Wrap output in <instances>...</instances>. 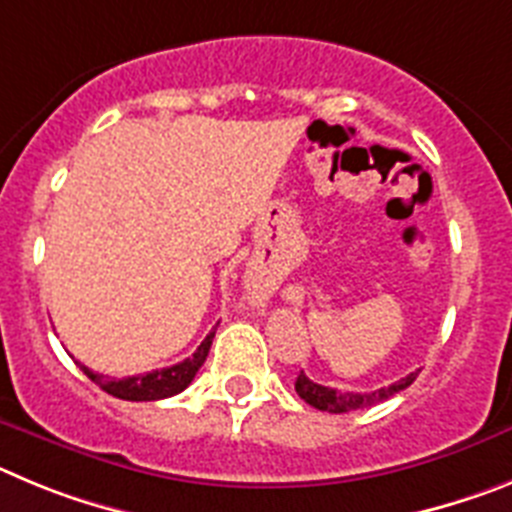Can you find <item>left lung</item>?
<instances>
[{
  "label": "left lung",
  "mask_w": 512,
  "mask_h": 512,
  "mask_svg": "<svg viewBox=\"0 0 512 512\" xmlns=\"http://www.w3.org/2000/svg\"><path fill=\"white\" fill-rule=\"evenodd\" d=\"M418 377V370L411 372L408 377H400L398 382L388 385V388L372 390V393H342V390L326 388V385H319V382L308 380L306 375L296 377V393L306 400L308 405L313 408H319V411H329V413H349V411H359V408H370V405L382 403V400L393 398L395 393L405 390L411 385L413 380Z\"/></svg>",
  "instance_id": "8db88e82"
}]
</instances>
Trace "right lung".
I'll list each match as a JSON object with an SVG mask.
<instances>
[{
    "label": "right lung",
    "mask_w": 512,
    "mask_h": 512,
    "mask_svg": "<svg viewBox=\"0 0 512 512\" xmlns=\"http://www.w3.org/2000/svg\"><path fill=\"white\" fill-rule=\"evenodd\" d=\"M214 334L211 331L206 336L204 342L199 344V349L186 357L183 362L178 365H170L163 367V370H153V372H145V375H132V377H109V375H99V372L89 370L86 365L76 362L84 375L89 377L91 382H96L101 390H107L109 395L114 398H122V400H163L170 398V395H178L181 390H186L191 385V380L196 377L199 367L204 365L206 357H209V349L211 342H214Z\"/></svg>",
    "instance_id": "1"
}]
</instances>
